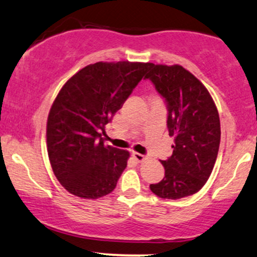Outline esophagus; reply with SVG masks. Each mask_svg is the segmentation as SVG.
Returning <instances> with one entry per match:
<instances>
[{"mask_svg": "<svg viewBox=\"0 0 257 257\" xmlns=\"http://www.w3.org/2000/svg\"><path fill=\"white\" fill-rule=\"evenodd\" d=\"M132 156H133V158L137 160L138 163H142V162H145V160H146V157H145L144 154H141V153L134 152V153L132 154Z\"/></svg>", "mask_w": 257, "mask_h": 257, "instance_id": "1", "label": "esophagus"}]
</instances>
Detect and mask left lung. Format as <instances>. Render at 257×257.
<instances>
[{
  "mask_svg": "<svg viewBox=\"0 0 257 257\" xmlns=\"http://www.w3.org/2000/svg\"><path fill=\"white\" fill-rule=\"evenodd\" d=\"M145 76L168 104V129L174 152L162 160L165 177L151 184L162 199L190 196L212 174L220 145V119L214 100L199 79L179 64L151 63Z\"/></svg>",
  "mask_w": 257,
  "mask_h": 257,
  "instance_id": "1",
  "label": "left lung"
}]
</instances>
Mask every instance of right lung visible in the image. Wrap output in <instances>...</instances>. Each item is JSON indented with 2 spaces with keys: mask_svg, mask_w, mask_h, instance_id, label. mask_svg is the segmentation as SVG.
I'll return each mask as SVG.
<instances>
[{
  "mask_svg": "<svg viewBox=\"0 0 257 257\" xmlns=\"http://www.w3.org/2000/svg\"><path fill=\"white\" fill-rule=\"evenodd\" d=\"M150 66L97 62L74 74L58 92L48 116L46 147L52 171L70 194L94 200L116 188L131 154L104 145L101 137Z\"/></svg>",
  "mask_w": 257,
  "mask_h": 257,
  "instance_id": "1",
  "label": "right lung"
}]
</instances>
